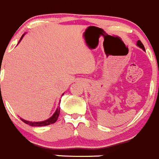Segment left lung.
I'll list each match as a JSON object with an SVG mask.
<instances>
[{"instance_id": "1", "label": "left lung", "mask_w": 159, "mask_h": 159, "mask_svg": "<svg viewBox=\"0 0 159 159\" xmlns=\"http://www.w3.org/2000/svg\"><path fill=\"white\" fill-rule=\"evenodd\" d=\"M137 46H139V47H140V48H142V49H143V50H145V48H144L143 45V43H141V42L139 40L137 42Z\"/></svg>"}]
</instances>
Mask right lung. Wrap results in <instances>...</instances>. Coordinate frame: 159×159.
<instances>
[{"instance_id":"1","label":"right lung","mask_w":159,"mask_h":159,"mask_svg":"<svg viewBox=\"0 0 159 159\" xmlns=\"http://www.w3.org/2000/svg\"><path fill=\"white\" fill-rule=\"evenodd\" d=\"M23 35H24V34H23V35H22L20 40H21L22 38L23 37ZM59 114H60V108H58V109H57V110L55 111V113H53V115L51 116L50 118H49L48 120H44V121L30 122V121H27V120H23V119H21V120H23L24 123L27 124V125H30V126H34V127H40V126H46V125H51V124L55 123V122L57 121V120L58 116H59Z\"/></svg>"}]
</instances>
